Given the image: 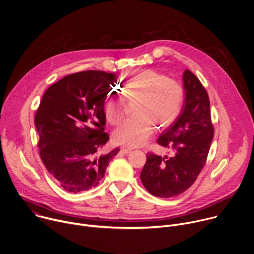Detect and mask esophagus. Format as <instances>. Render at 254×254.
I'll list each match as a JSON object with an SVG mask.
<instances>
[{"instance_id": "1", "label": "esophagus", "mask_w": 254, "mask_h": 254, "mask_svg": "<svg viewBox=\"0 0 254 254\" xmlns=\"http://www.w3.org/2000/svg\"><path fill=\"white\" fill-rule=\"evenodd\" d=\"M121 151L123 152V153L128 154V153H130V152L132 151V149H131V148H127V147H122V148H121Z\"/></svg>"}]
</instances>
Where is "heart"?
I'll return each instance as SVG.
<instances>
[{"mask_svg": "<svg viewBox=\"0 0 254 254\" xmlns=\"http://www.w3.org/2000/svg\"><path fill=\"white\" fill-rule=\"evenodd\" d=\"M185 99L183 86L153 69L131 73L124 84L121 97L109 98L104 105L106 120L118 126L125 116V102L134 103L133 116L113 135L116 143L127 147L143 145L156 127L170 125L180 114Z\"/></svg>", "mask_w": 254, "mask_h": 254, "instance_id": "heart-1", "label": "heart"}]
</instances>
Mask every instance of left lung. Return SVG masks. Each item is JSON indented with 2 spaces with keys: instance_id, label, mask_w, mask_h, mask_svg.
I'll return each mask as SVG.
<instances>
[{
  "instance_id": "obj_1",
  "label": "left lung",
  "mask_w": 254,
  "mask_h": 254,
  "mask_svg": "<svg viewBox=\"0 0 254 254\" xmlns=\"http://www.w3.org/2000/svg\"><path fill=\"white\" fill-rule=\"evenodd\" d=\"M183 82L186 92L182 110L157 140L171 150L172 156L148 152L140 175L143 186L157 197L177 196L192 186L206 164L214 136L206 89L189 70L184 72Z\"/></svg>"
}]
</instances>
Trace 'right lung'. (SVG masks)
Wrapping results in <instances>:
<instances>
[{
    "instance_id": "1",
    "label": "right lung",
    "mask_w": 254,
    "mask_h": 254,
    "mask_svg": "<svg viewBox=\"0 0 254 254\" xmlns=\"http://www.w3.org/2000/svg\"><path fill=\"white\" fill-rule=\"evenodd\" d=\"M115 81V74L103 71L67 75L46 90L36 111L41 160L69 192L97 186L120 150L100 153L109 140L104 103Z\"/></svg>"
}]
</instances>
